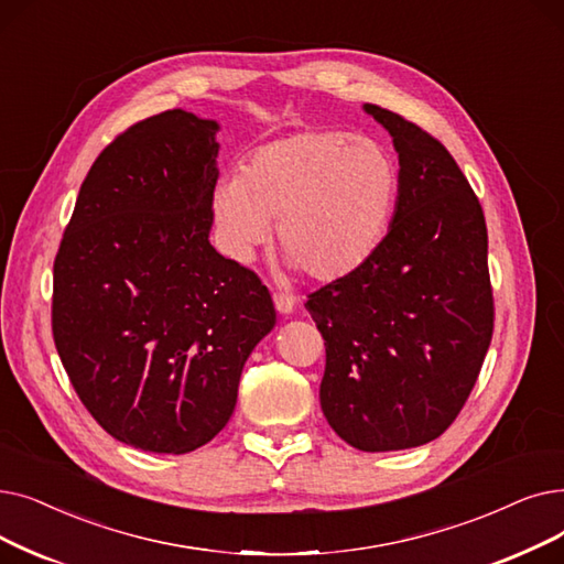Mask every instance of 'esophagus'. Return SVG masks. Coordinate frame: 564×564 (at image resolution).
I'll return each mask as SVG.
<instances>
[{"label":"esophagus","instance_id":"esophagus-1","mask_svg":"<svg viewBox=\"0 0 564 564\" xmlns=\"http://www.w3.org/2000/svg\"><path fill=\"white\" fill-rule=\"evenodd\" d=\"M272 300L279 313H292V308H295V297L288 295V292H274Z\"/></svg>","mask_w":564,"mask_h":564}]
</instances>
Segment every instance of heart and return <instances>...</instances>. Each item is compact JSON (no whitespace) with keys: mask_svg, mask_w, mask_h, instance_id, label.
<instances>
[{"mask_svg":"<svg viewBox=\"0 0 564 564\" xmlns=\"http://www.w3.org/2000/svg\"><path fill=\"white\" fill-rule=\"evenodd\" d=\"M397 198L399 167L384 147L346 131H304L262 144L241 175L218 180L212 212L235 260H249L276 218L290 262L332 283L376 256Z\"/></svg>","mask_w":564,"mask_h":564,"instance_id":"1","label":"heart"}]
</instances>
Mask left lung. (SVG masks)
<instances>
[{"instance_id": "left-lung-1", "label": "left lung", "mask_w": 564, "mask_h": 564, "mask_svg": "<svg viewBox=\"0 0 564 564\" xmlns=\"http://www.w3.org/2000/svg\"><path fill=\"white\" fill-rule=\"evenodd\" d=\"M394 138L399 203L359 272L311 292L325 338L321 405L361 452L420 447L458 417L494 336L479 198L447 147L414 121L364 106Z\"/></svg>"}]
</instances>
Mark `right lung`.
Masks as SVG:
<instances>
[{
  "instance_id": "right-lung-1",
  "label": "right lung",
  "mask_w": 564,
  "mask_h": 564,
  "mask_svg": "<svg viewBox=\"0 0 564 564\" xmlns=\"http://www.w3.org/2000/svg\"><path fill=\"white\" fill-rule=\"evenodd\" d=\"M216 121H135L89 167L53 269V338L91 417L119 443L186 454L221 431L276 311L216 253Z\"/></svg>"
}]
</instances>
